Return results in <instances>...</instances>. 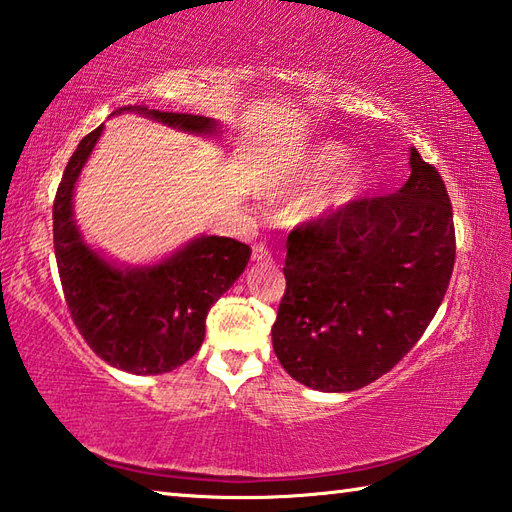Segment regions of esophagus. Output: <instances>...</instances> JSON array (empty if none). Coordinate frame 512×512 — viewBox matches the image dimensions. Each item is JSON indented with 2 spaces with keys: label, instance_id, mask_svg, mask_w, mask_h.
Wrapping results in <instances>:
<instances>
[{
  "label": "esophagus",
  "instance_id": "obj_1",
  "mask_svg": "<svg viewBox=\"0 0 512 512\" xmlns=\"http://www.w3.org/2000/svg\"><path fill=\"white\" fill-rule=\"evenodd\" d=\"M269 258H272V254L267 252L265 245H254V252H252V260H254V263H267Z\"/></svg>",
  "mask_w": 512,
  "mask_h": 512
}]
</instances>
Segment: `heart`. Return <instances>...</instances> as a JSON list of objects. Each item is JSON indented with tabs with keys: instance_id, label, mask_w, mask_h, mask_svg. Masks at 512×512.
Instances as JSON below:
<instances>
[{
	"instance_id": "heart-1",
	"label": "heart",
	"mask_w": 512,
	"mask_h": 512,
	"mask_svg": "<svg viewBox=\"0 0 512 512\" xmlns=\"http://www.w3.org/2000/svg\"><path fill=\"white\" fill-rule=\"evenodd\" d=\"M350 156V151L339 147V144H318L316 149L307 153L303 162L296 167H289L278 173V176L267 180L269 194H292V191L312 185V182L321 180L327 173L339 169ZM370 185V167L363 162L356 165H347L339 176H336L330 185H325L321 191L307 198L298 216L301 218H318L327 214L334 207H341L345 202L356 198L361 191Z\"/></svg>"
}]
</instances>
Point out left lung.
<instances>
[{"label":"left lung","mask_w":512,"mask_h":512,"mask_svg":"<svg viewBox=\"0 0 512 512\" xmlns=\"http://www.w3.org/2000/svg\"><path fill=\"white\" fill-rule=\"evenodd\" d=\"M397 194L359 198L287 236V289L272 327L287 374L352 392L421 339L455 267V223L439 171L410 149Z\"/></svg>","instance_id":"obj_1"}]
</instances>
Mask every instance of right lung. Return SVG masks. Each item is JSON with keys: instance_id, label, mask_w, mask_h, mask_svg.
I'll list each match as a JSON object with an SVG mask.
<instances>
[{"instance_id": "right-lung-1", "label": "right lung", "mask_w": 512, "mask_h": 512, "mask_svg": "<svg viewBox=\"0 0 512 512\" xmlns=\"http://www.w3.org/2000/svg\"><path fill=\"white\" fill-rule=\"evenodd\" d=\"M167 127L216 136L218 122L205 115L124 106ZM102 127L84 136L64 169L53 202V245L66 305L91 350L131 374L176 370L198 352L205 318L245 272L252 249L225 236H200L176 254L144 267H118L84 243L73 218L75 182Z\"/></svg>"}]
</instances>
